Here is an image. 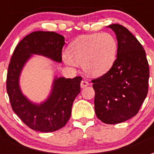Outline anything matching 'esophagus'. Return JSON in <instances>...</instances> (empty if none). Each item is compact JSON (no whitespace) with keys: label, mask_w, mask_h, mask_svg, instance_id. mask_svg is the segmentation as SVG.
<instances>
[{"label":"esophagus","mask_w":154,"mask_h":154,"mask_svg":"<svg viewBox=\"0 0 154 154\" xmlns=\"http://www.w3.org/2000/svg\"><path fill=\"white\" fill-rule=\"evenodd\" d=\"M88 85H89V82H88L87 80H82L81 82V87H82V88H84V87H87Z\"/></svg>","instance_id":"esophagus-1"}]
</instances>
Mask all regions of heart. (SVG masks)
Instances as JSON below:
<instances>
[{
  "label": "heart",
  "instance_id": "heart-1",
  "mask_svg": "<svg viewBox=\"0 0 154 154\" xmlns=\"http://www.w3.org/2000/svg\"><path fill=\"white\" fill-rule=\"evenodd\" d=\"M118 44L109 33H96L83 35L72 41L63 55L64 63L75 67L77 63L90 76L98 77L106 73L116 59Z\"/></svg>",
  "mask_w": 154,
  "mask_h": 154
}]
</instances>
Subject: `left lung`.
Instances as JSON below:
<instances>
[{"label": "left lung", "mask_w": 154, "mask_h": 154, "mask_svg": "<svg viewBox=\"0 0 154 154\" xmlns=\"http://www.w3.org/2000/svg\"><path fill=\"white\" fill-rule=\"evenodd\" d=\"M108 27L116 35L117 57L106 73L91 82L97 118L115 125L139 112L148 94L149 67L143 48L128 29L119 24Z\"/></svg>", "instance_id": "8db88e82"}]
</instances>
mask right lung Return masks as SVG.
<instances>
[{
  "label": "right lung",
  "mask_w": 154,
  "mask_h": 154,
  "mask_svg": "<svg viewBox=\"0 0 154 154\" xmlns=\"http://www.w3.org/2000/svg\"><path fill=\"white\" fill-rule=\"evenodd\" d=\"M64 37L55 32L35 31L25 36L15 47L9 63L6 90L12 110L26 125L35 131L54 132L70 119L72 106L80 93L82 77H55L50 96L43 103L34 104L22 94L20 75L32 54L62 62Z\"/></svg>",
  "instance_id": "obj_1"
}]
</instances>
